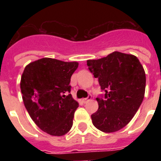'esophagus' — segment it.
Masks as SVG:
<instances>
[{
	"mask_svg": "<svg viewBox=\"0 0 161 161\" xmlns=\"http://www.w3.org/2000/svg\"><path fill=\"white\" fill-rule=\"evenodd\" d=\"M91 98H92V96H91V95H88V98H83V103H86V102H88V100H90Z\"/></svg>",
	"mask_w": 161,
	"mask_h": 161,
	"instance_id": "esophagus-1",
	"label": "esophagus"
}]
</instances>
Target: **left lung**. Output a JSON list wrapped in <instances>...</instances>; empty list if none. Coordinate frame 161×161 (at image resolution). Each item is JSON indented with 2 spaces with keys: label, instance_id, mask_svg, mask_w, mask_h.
Masks as SVG:
<instances>
[{
  "label": "left lung",
  "instance_id": "left-lung-1",
  "mask_svg": "<svg viewBox=\"0 0 161 161\" xmlns=\"http://www.w3.org/2000/svg\"><path fill=\"white\" fill-rule=\"evenodd\" d=\"M87 65L106 93L96 98L98 109L91 115L93 125L104 133L116 132L130 122L144 99V68L135 56L119 52L88 60Z\"/></svg>",
  "mask_w": 161,
  "mask_h": 161
}]
</instances>
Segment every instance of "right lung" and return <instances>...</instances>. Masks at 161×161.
I'll use <instances>...</instances> for the list:
<instances>
[{"mask_svg":"<svg viewBox=\"0 0 161 161\" xmlns=\"http://www.w3.org/2000/svg\"><path fill=\"white\" fill-rule=\"evenodd\" d=\"M77 62L43 58L26 66L21 75V91L30 117L42 131L63 136L73 126L78 103L70 93L71 77Z\"/></svg>","mask_w":161,"mask_h":161,"instance_id":"1","label":"right lung"}]
</instances>
